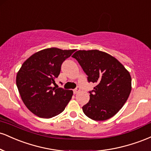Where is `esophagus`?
<instances>
[{"label": "esophagus", "mask_w": 151, "mask_h": 151, "mask_svg": "<svg viewBox=\"0 0 151 151\" xmlns=\"http://www.w3.org/2000/svg\"><path fill=\"white\" fill-rule=\"evenodd\" d=\"M79 91H80V87H79V86H77L76 89H74L73 90V92L74 94H76V93H77L78 92H79Z\"/></svg>", "instance_id": "1"}]
</instances>
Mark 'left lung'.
Wrapping results in <instances>:
<instances>
[{
	"mask_svg": "<svg viewBox=\"0 0 151 151\" xmlns=\"http://www.w3.org/2000/svg\"><path fill=\"white\" fill-rule=\"evenodd\" d=\"M87 75L88 82L96 83L90 99L83 106L84 114L94 121H105L118 113L131 91V77L121 62L99 51L79 50L72 55Z\"/></svg>",
	"mask_w": 151,
	"mask_h": 151,
	"instance_id": "1",
	"label": "left lung"
}]
</instances>
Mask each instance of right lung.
<instances>
[{"label":"right lung","mask_w":151,"mask_h":151,"mask_svg":"<svg viewBox=\"0 0 151 151\" xmlns=\"http://www.w3.org/2000/svg\"><path fill=\"white\" fill-rule=\"evenodd\" d=\"M75 50L52 47L35 53L22 64L16 84L27 108L35 115L50 119L62 113L73 95L72 90L52 87L61 66Z\"/></svg>","instance_id":"right-lung-1"}]
</instances>
